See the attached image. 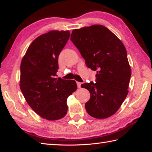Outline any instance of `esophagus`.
<instances>
[{
	"label": "esophagus",
	"instance_id": "obj_1",
	"mask_svg": "<svg viewBox=\"0 0 152 152\" xmlns=\"http://www.w3.org/2000/svg\"><path fill=\"white\" fill-rule=\"evenodd\" d=\"M76 84H77V86H78V87L80 88L81 87V85L82 83H81V82H77Z\"/></svg>",
	"mask_w": 152,
	"mask_h": 152
}]
</instances>
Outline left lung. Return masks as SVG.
I'll list each match as a JSON object with an SVG mask.
<instances>
[{
	"label": "left lung",
	"mask_w": 152,
	"mask_h": 152,
	"mask_svg": "<svg viewBox=\"0 0 152 152\" xmlns=\"http://www.w3.org/2000/svg\"><path fill=\"white\" fill-rule=\"evenodd\" d=\"M70 37L87 67L97 72L96 82L81 85L90 93L86 110L98 119L111 116L128 93L132 72L125 46L114 33L98 24L73 30Z\"/></svg>",
	"instance_id": "left-lung-1"
}]
</instances>
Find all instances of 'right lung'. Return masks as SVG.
<instances>
[{"label":"right lung","instance_id":"add662e5","mask_svg":"<svg viewBox=\"0 0 152 152\" xmlns=\"http://www.w3.org/2000/svg\"><path fill=\"white\" fill-rule=\"evenodd\" d=\"M70 32L52 30L40 35L29 46L20 64V88L30 107L48 120L67 114L68 97L77 89L74 80L56 78L58 56Z\"/></svg>","mask_w":152,"mask_h":152}]
</instances>
